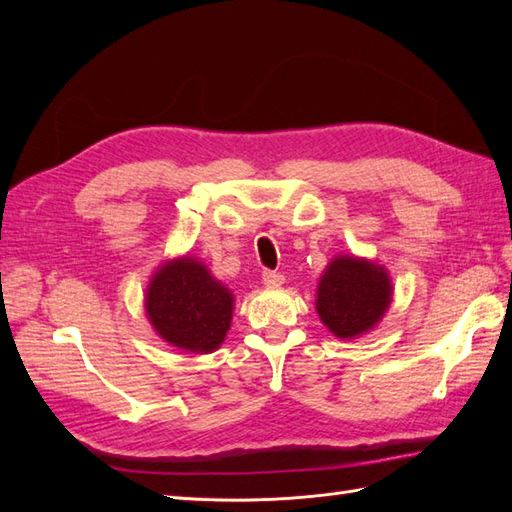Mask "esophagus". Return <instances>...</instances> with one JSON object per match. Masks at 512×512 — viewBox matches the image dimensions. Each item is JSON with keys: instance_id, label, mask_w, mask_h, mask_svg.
I'll list each match as a JSON object with an SVG mask.
<instances>
[{"instance_id": "obj_1", "label": "esophagus", "mask_w": 512, "mask_h": 512, "mask_svg": "<svg viewBox=\"0 0 512 512\" xmlns=\"http://www.w3.org/2000/svg\"><path fill=\"white\" fill-rule=\"evenodd\" d=\"M262 284L267 288H280L284 284V275L275 273V271H265L262 273Z\"/></svg>"}]
</instances>
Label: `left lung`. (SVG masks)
<instances>
[{
  "label": "left lung",
  "instance_id": "1",
  "mask_svg": "<svg viewBox=\"0 0 512 512\" xmlns=\"http://www.w3.org/2000/svg\"><path fill=\"white\" fill-rule=\"evenodd\" d=\"M393 301L391 275L376 260L337 254L322 271L316 312L335 337L359 339L374 331Z\"/></svg>",
  "mask_w": 512,
  "mask_h": 512
}]
</instances>
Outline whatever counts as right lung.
<instances>
[{
  "instance_id": "obj_1",
  "label": "right lung",
  "mask_w": 512,
  "mask_h": 512,
  "mask_svg": "<svg viewBox=\"0 0 512 512\" xmlns=\"http://www.w3.org/2000/svg\"><path fill=\"white\" fill-rule=\"evenodd\" d=\"M235 294L190 254L164 260L145 288V314L168 346L192 354L218 350L232 322Z\"/></svg>"
}]
</instances>
